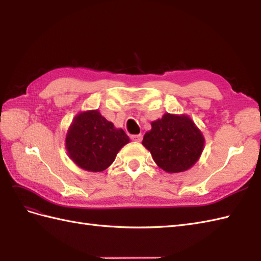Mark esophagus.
Wrapping results in <instances>:
<instances>
[{"mask_svg": "<svg viewBox=\"0 0 261 261\" xmlns=\"http://www.w3.org/2000/svg\"><path fill=\"white\" fill-rule=\"evenodd\" d=\"M131 140H133V141H137V142H140V141H142V135H135V136H131Z\"/></svg>", "mask_w": 261, "mask_h": 261, "instance_id": "obj_1", "label": "esophagus"}]
</instances>
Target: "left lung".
<instances>
[{
  "label": "left lung",
  "instance_id": "left-lung-1",
  "mask_svg": "<svg viewBox=\"0 0 261 261\" xmlns=\"http://www.w3.org/2000/svg\"><path fill=\"white\" fill-rule=\"evenodd\" d=\"M142 144L162 170L178 173L187 171L199 160L204 138L189 116L165 113L151 122Z\"/></svg>",
  "mask_w": 261,
  "mask_h": 261
}]
</instances>
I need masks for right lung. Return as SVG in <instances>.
Returning a JSON list of instances; mask_svg holds the SVG:
<instances>
[{"instance_id": "right-lung-1", "label": "right lung", "mask_w": 261, "mask_h": 261, "mask_svg": "<svg viewBox=\"0 0 261 261\" xmlns=\"http://www.w3.org/2000/svg\"><path fill=\"white\" fill-rule=\"evenodd\" d=\"M130 142L122 129L98 110L77 113L65 137V149L75 165L90 172H101L112 165L121 148Z\"/></svg>"}]
</instances>
